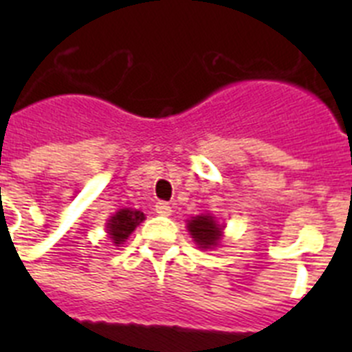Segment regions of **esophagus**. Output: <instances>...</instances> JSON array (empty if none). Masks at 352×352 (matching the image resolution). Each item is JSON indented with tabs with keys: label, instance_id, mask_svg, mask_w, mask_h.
<instances>
[{
	"label": "esophagus",
	"instance_id": "esophagus-1",
	"mask_svg": "<svg viewBox=\"0 0 352 352\" xmlns=\"http://www.w3.org/2000/svg\"><path fill=\"white\" fill-rule=\"evenodd\" d=\"M155 211H157L158 214H164V217H169L170 214V206L166 203V201H158L157 204H155Z\"/></svg>",
	"mask_w": 352,
	"mask_h": 352
}]
</instances>
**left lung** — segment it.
Wrapping results in <instances>:
<instances>
[{
  "mask_svg": "<svg viewBox=\"0 0 352 352\" xmlns=\"http://www.w3.org/2000/svg\"><path fill=\"white\" fill-rule=\"evenodd\" d=\"M188 231L201 248L214 247L222 236V231L213 220V217H208V214H201V217H195L194 220H190Z\"/></svg>",
  "mask_w": 352,
  "mask_h": 352,
  "instance_id": "8db88e82",
  "label": "left lung"
}]
</instances>
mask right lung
I'll return each instance as SVG.
<instances>
[{
	"instance_id": "1",
	"label": "right lung",
	"mask_w": 352,
	"mask_h": 352,
	"mask_svg": "<svg viewBox=\"0 0 352 352\" xmlns=\"http://www.w3.org/2000/svg\"><path fill=\"white\" fill-rule=\"evenodd\" d=\"M144 220V213L138 210H121L107 223V232L116 245H121Z\"/></svg>"
}]
</instances>
